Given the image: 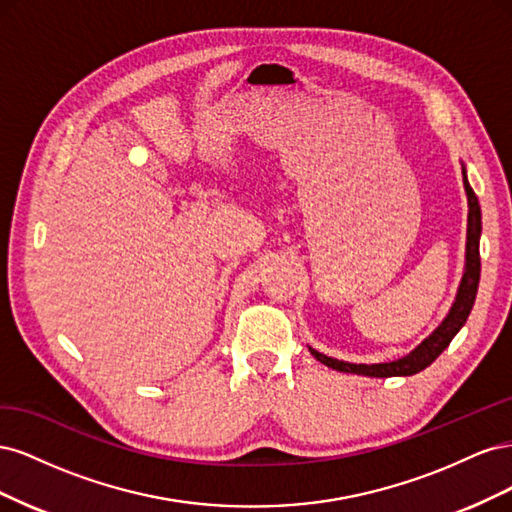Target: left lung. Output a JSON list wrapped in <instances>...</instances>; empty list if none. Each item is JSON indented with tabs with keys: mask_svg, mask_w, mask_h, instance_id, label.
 Segmentation results:
<instances>
[{
	"mask_svg": "<svg viewBox=\"0 0 512 512\" xmlns=\"http://www.w3.org/2000/svg\"><path fill=\"white\" fill-rule=\"evenodd\" d=\"M463 173V188H466L468 194V243H466V271H463L461 284L457 290L455 303L451 307V312L446 314L440 327L433 331L423 344H418L410 354L401 356L397 361L391 363H374V365H365V363H348V361H337L331 359V356L322 354L314 348H309L320 363H324L331 369L337 371H346V374H359V376H369V378H391V376H412L429 367L438 356L448 348V344L453 342V337L459 333V329L466 324L472 305L476 299V290H478V280H480V252H478V243H480V230H483V224H480V205L478 198L472 190V185L468 181L466 168H461Z\"/></svg>",
	"mask_w": 512,
	"mask_h": 512,
	"instance_id": "8db88e82",
	"label": "left lung"
}]
</instances>
